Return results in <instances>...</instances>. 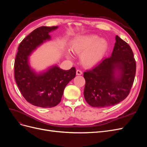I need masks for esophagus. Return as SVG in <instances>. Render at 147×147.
Listing matches in <instances>:
<instances>
[{
    "label": "esophagus",
    "mask_w": 147,
    "mask_h": 147,
    "mask_svg": "<svg viewBox=\"0 0 147 147\" xmlns=\"http://www.w3.org/2000/svg\"><path fill=\"white\" fill-rule=\"evenodd\" d=\"M76 74H77V75H81L83 74V72H82V71L81 70L78 69V70H77V71H76Z\"/></svg>",
    "instance_id": "34e87169"
}]
</instances>
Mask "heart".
I'll return each mask as SVG.
<instances>
[{"mask_svg":"<svg viewBox=\"0 0 147 147\" xmlns=\"http://www.w3.org/2000/svg\"><path fill=\"white\" fill-rule=\"evenodd\" d=\"M70 49L78 55L82 54L83 64L87 66L94 65L100 61L108 48V43L104 38H98L96 35L80 36L70 42Z\"/></svg>","mask_w":147,"mask_h":147,"instance_id":"b5f03b06","label":"heart"}]
</instances>
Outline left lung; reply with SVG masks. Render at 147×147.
I'll return each mask as SVG.
<instances>
[{"mask_svg": "<svg viewBox=\"0 0 147 147\" xmlns=\"http://www.w3.org/2000/svg\"><path fill=\"white\" fill-rule=\"evenodd\" d=\"M112 54L84 72V97L93 107L113 106L126 99L134 81L136 62L131 48L118 35ZM119 75L116 76V71Z\"/></svg>", "mask_w": 147, "mask_h": 147, "instance_id": "8db88e82", "label": "left lung"}]
</instances>
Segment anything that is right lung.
I'll return each mask as SVG.
<instances>
[{
	"label": "right lung",
	"instance_id": "obj_1",
	"mask_svg": "<svg viewBox=\"0 0 147 147\" xmlns=\"http://www.w3.org/2000/svg\"><path fill=\"white\" fill-rule=\"evenodd\" d=\"M57 26H42L24 38L18 48L15 57V79L21 94L33 105L54 107L61 100L64 88L76 75V69L64 70L54 66L45 73L36 75L30 69L28 56L43 41L50 38L48 33Z\"/></svg>",
	"mask_w": 147,
	"mask_h": 147
}]
</instances>
